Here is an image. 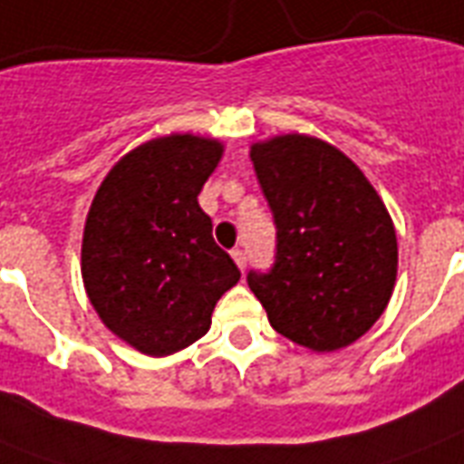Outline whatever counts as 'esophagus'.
Returning a JSON list of instances; mask_svg holds the SVG:
<instances>
[{
	"mask_svg": "<svg viewBox=\"0 0 464 464\" xmlns=\"http://www.w3.org/2000/svg\"><path fill=\"white\" fill-rule=\"evenodd\" d=\"M233 260H236V265H238V269L240 272H243V269H246V265H247V257H246V253H243V250H233Z\"/></svg>",
	"mask_w": 464,
	"mask_h": 464,
	"instance_id": "1",
	"label": "esophagus"
}]
</instances>
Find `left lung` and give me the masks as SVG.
Wrapping results in <instances>:
<instances>
[{
	"label": "left lung",
	"instance_id": "1",
	"mask_svg": "<svg viewBox=\"0 0 464 464\" xmlns=\"http://www.w3.org/2000/svg\"><path fill=\"white\" fill-rule=\"evenodd\" d=\"M275 217L276 255L247 286L279 334L337 352L366 334L397 276V236L373 185L349 156L308 134L250 147Z\"/></svg>",
	"mask_w": 464,
	"mask_h": 464
}]
</instances>
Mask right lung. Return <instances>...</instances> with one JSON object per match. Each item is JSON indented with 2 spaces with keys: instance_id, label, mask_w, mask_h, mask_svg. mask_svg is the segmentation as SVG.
<instances>
[{
  "instance_id": "add662e5",
  "label": "right lung",
  "mask_w": 464,
  "mask_h": 464,
  "mask_svg": "<svg viewBox=\"0 0 464 464\" xmlns=\"http://www.w3.org/2000/svg\"><path fill=\"white\" fill-rule=\"evenodd\" d=\"M221 154L217 140L159 137L122 156L91 202L83 286L105 327L147 356L204 337L217 301L240 279L197 202Z\"/></svg>"
}]
</instances>
